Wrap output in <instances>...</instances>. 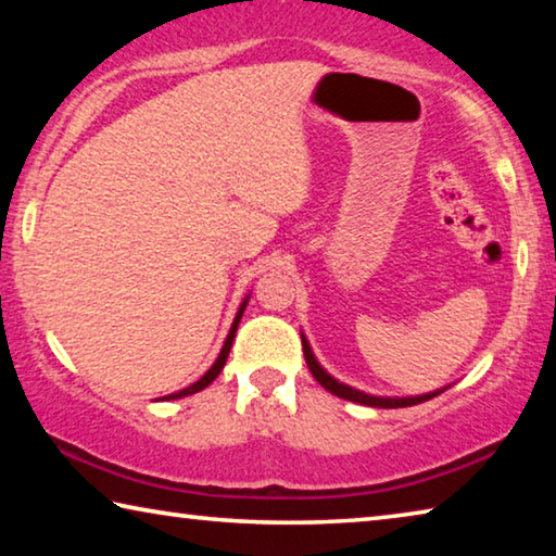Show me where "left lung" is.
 Instances as JSON below:
<instances>
[{
	"label": "left lung",
	"mask_w": 556,
	"mask_h": 556,
	"mask_svg": "<svg viewBox=\"0 0 556 556\" xmlns=\"http://www.w3.org/2000/svg\"><path fill=\"white\" fill-rule=\"evenodd\" d=\"M301 345H304V357H306V365L308 370H312V375L316 378V382L321 384V388H326L331 394H336V397L341 400H351V402H357V404H368V407H382V409H397V407H412V404H419V402H427L431 397H437V394H441L444 390H437V392H429V394H417V397H375V394H365L361 390L355 388H348V384L338 382L336 378H331L321 365H318V361L312 353V345H308V341L304 336H301Z\"/></svg>",
	"instance_id": "obj_1"
}]
</instances>
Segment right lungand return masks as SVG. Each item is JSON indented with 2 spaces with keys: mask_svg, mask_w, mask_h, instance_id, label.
Returning a JSON list of instances; mask_svg holds the SVG:
<instances>
[{
  "mask_svg": "<svg viewBox=\"0 0 556 556\" xmlns=\"http://www.w3.org/2000/svg\"><path fill=\"white\" fill-rule=\"evenodd\" d=\"M244 306H248V299H244L242 304H240V312H238V316H235V321H232V326H230V333H228V338H225L223 351H220V355H218V361H215V363L211 365V370L205 372L199 382H193L191 388L168 394V397H164V400H178V397H186V394H195V392H201L203 388H208V384H211L215 378H218L220 370H223V365H225V361H228V353H230V348H232V338H235V331H238V324H240V318H242Z\"/></svg>",
  "mask_w": 556,
  "mask_h": 556,
  "instance_id": "obj_1",
  "label": "right lung"
}]
</instances>
